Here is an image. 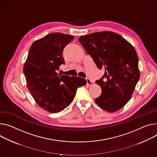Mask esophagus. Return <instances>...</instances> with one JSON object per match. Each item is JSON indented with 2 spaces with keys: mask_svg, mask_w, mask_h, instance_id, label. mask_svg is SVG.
<instances>
[{
  "mask_svg": "<svg viewBox=\"0 0 157 157\" xmlns=\"http://www.w3.org/2000/svg\"><path fill=\"white\" fill-rule=\"evenodd\" d=\"M86 83H87V85H88V86H91V85H93V82H92V81L90 79H89V78H86Z\"/></svg>",
  "mask_w": 157,
  "mask_h": 157,
  "instance_id": "1",
  "label": "esophagus"
}]
</instances>
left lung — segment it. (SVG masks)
<instances>
[{
	"mask_svg": "<svg viewBox=\"0 0 157 157\" xmlns=\"http://www.w3.org/2000/svg\"><path fill=\"white\" fill-rule=\"evenodd\" d=\"M78 41L97 67L105 70L103 76L96 81L101 88L96 103L108 112L120 109L130 99L140 79L136 50L121 36L110 31L82 36Z\"/></svg>",
	"mask_w": 157,
	"mask_h": 157,
	"instance_id": "left-lung-1",
	"label": "left lung"
}]
</instances>
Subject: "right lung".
<instances>
[{"instance_id":"right-lung-1","label":"right lung","mask_w":157,"mask_h":157,"mask_svg":"<svg viewBox=\"0 0 157 157\" xmlns=\"http://www.w3.org/2000/svg\"><path fill=\"white\" fill-rule=\"evenodd\" d=\"M74 38L54 33L34 41L24 65L28 90L36 103L49 113H58L68 106L77 89L86 84L84 78L56 73L60 65L64 64V48Z\"/></svg>"}]
</instances>
